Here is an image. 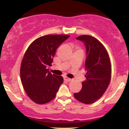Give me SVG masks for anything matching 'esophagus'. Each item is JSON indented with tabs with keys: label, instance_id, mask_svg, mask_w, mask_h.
<instances>
[{
	"label": "esophagus",
	"instance_id": "obj_1",
	"mask_svg": "<svg viewBox=\"0 0 129 129\" xmlns=\"http://www.w3.org/2000/svg\"><path fill=\"white\" fill-rule=\"evenodd\" d=\"M63 79H64L65 81H67V82H70V81H72V79H70V78H67V77H64V78H63Z\"/></svg>",
	"mask_w": 129,
	"mask_h": 129
}]
</instances>
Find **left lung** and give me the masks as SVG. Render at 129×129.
I'll return each mask as SVG.
<instances>
[{
  "instance_id": "1",
  "label": "left lung",
  "mask_w": 129,
  "mask_h": 129,
  "mask_svg": "<svg viewBox=\"0 0 129 129\" xmlns=\"http://www.w3.org/2000/svg\"><path fill=\"white\" fill-rule=\"evenodd\" d=\"M76 39L82 41L85 46L84 68L87 73L82 89L74 93V96L81 103L90 104L100 99L109 86L112 74L110 60L105 47L94 37L82 35Z\"/></svg>"
}]
</instances>
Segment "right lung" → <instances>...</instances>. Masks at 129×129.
I'll return each instance as SVG.
<instances>
[{
    "mask_svg": "<svg viewBox=\"0 0 129 129\" xmlns=\"http://www.w3.org/2000/svg\"><path fill=\"white\" fill-rule=\"evenodd\" d=\"M69 35H46L34 41L26 50L20 66V79L33 101L44 104L54 98L63 82L61 76L52 75L51 66L57 48Z\"/></svg>",
    "mask_w": 129,
    "mask_h": 129,
    "instance_id": "add662e5",
    "label": "right lung"
}]
</instances>
